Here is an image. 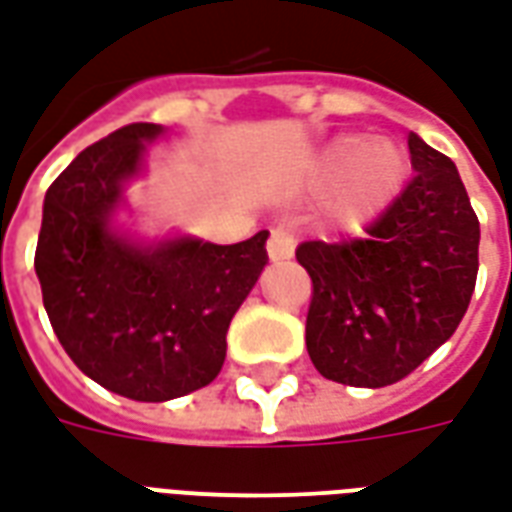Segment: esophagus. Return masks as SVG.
Instances as JSON below:
<instances>
[{
    "instance_id": "esophagus-1",
    "label": "esophagus",
    "mask_w": 512,
    "mask_h": 512,
    "mask_svg": "<svg viewBox=\"0 0 512 512\" xmlns=\"http://www.w3.org/2000/svg\"><path fill=\"white\" fill-rule=\"evenodd\" d=\"M268 257L271 260H290L295 252V238L287 227H274L271 236H268Z\"/></svg>"
}]
</instances>
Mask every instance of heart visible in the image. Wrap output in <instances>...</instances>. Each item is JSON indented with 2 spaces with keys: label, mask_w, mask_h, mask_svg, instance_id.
<instances>
[{
  "label": "heart",
  "mask_w": 512,
  "mask_h": 512,
  "mask_svg": "<svg viewBox=\"0 0 512 512\" xmlns=\"http://www.w3.org/2000/svg\"><path fill=\"white\" fill-rule=\"evenodd\" d=\"M328 170H344V184L333 200V214L344 225H366L399 198L410 173V157L388 138L366 140L344 135L325 151Z\"/></svg>",
  "instance_id": "obj_1"
}]
</instances>
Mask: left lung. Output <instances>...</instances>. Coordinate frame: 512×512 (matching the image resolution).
Returning <instances> with one entry per match:
<instances>
[{
    "instance_id": "1",
    "label": "left lung",
    "mask_w": 512,
    "mask_h": 512,
    "mask_svg": "<svg viewBox=\"0 0 512 512\" xmlns=\"http://www.w3.org/2000/svg\"><path fill=\"white\" fill-rule=\"evenodd\" d=\"M415 176L366 238L304 241L306 350L325 380L385 388L445 344L478 279L480 222L456 165L410 132Z\"/></svg>"
}]
</instances>
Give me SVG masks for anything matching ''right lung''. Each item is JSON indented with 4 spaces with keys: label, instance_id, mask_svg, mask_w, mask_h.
<instances>
[{
    "label": "right lung",
    "instance_id": "right-lung-1",
    "mask_svg": "<svg viewBox=\"0 0 512 512\" xmlns=\"http://www.w3.org/2000/svg\"><path fill=\"white\" fill-rule=\"evenodd\" d=\"M160 124L138 121L83 149L48 187L34 271L64 352L86 377L135 401L206 388L227 328L268 263V230L238 244L113 233L124 184Z\"/></svg>",
    "mask_w": 512,
    "mask_h": 512
}]
</instances>
